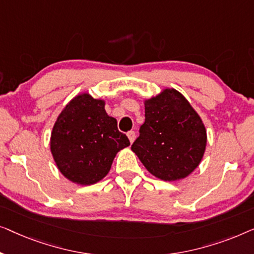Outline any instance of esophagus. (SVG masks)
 Segmentation results:
<instances>
[{"instance_id": "obj_1", "label": "esophagus", "mask_w": 254, "mask_h": 254, "mask_svg": "<svg viewBox=\"0 0 254 254\" xmlns=\"http://www.w3.org/2000/svg\"><path fill=\"white\" fill-rule=\"evenodd\" d=\"M127 134L128 140H130V142L132 144V142L134 141V138H135V133H134V131H128Z\"/></svg>"}]
</instances>
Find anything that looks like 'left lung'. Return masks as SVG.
Segmentation results:
<instances>
[{"label": "left lung", "instance_id": "8db88e82", "mask_svg": "<svg viewBox=\"0 0 254 254\" xmlns=\"http://www.w3.org/2000/svg\"><path fill=\"white\" fill-rule=\"evenodd\" d=\"M206 128L188 100L174 88L145 102V122L131 146L152 175L162 181L187 177L206 148Z\"/></svg>", "mask_w": 254, "mask_h": 254}]
</instances>
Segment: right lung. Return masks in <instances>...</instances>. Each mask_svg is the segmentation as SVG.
Masks as SVG:
<instances>
[{
  "instance_id": "add662e5",
  "label": "right lung",
  "mask_w": 254,
  "mask_h": 254,
  "mask_svg": "<svg viewBox=\"0 0 254 254\" xmlns=\"http://www.w3.org/2000/svg\"><path fill=\"white\" fill-rule=\"evenodd\" d=\"M130 145L107 115L105 102L87 93L62 110L51 138L52 154L61 173L77 184H94L108 174L116 153Z\"/></svg>"
}]
</instances>
